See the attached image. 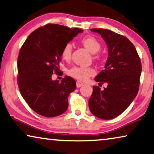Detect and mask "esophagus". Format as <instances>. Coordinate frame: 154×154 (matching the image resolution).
<instances>
[{
    "instance_id": "1",
    "label": "esophagus",
    "mask_w": 154,
    "mask_h": 154,
    "mask_svg": "<svg viewBox=\"0 0 154 154\" xmlns=\"http://www.w3.org/2000/svg\"><path fill=\"white\" fill-rule=\"evenodd\" d=\"M76 84H77V88H80V87H81L82 86H83V85H84V84L82 83V82H80V81H77Z\"/></svg>"
}]
</instances>
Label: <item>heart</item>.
Listing matches in <instances>:
<instances>
[{
    "mask_svg": "<svg viewBox=\"0 0 154 154\" xmlns=\"http://www.w3.org/2000/svg\"><path fill=\"white\" fill-rule=\"evenodd\" d=\"M81 42L84 46L92 54L97 53L101 49V43L100 41L93 36H86L82 38ZM72 44L70 43H66L61 51V58L66 61L70 60L72 54ZM95 70L93 68L77 66H73L68 70V75L70 76L81 81H86L89 77L95 75Z\"/></svg>",
    "mask_w": 154,
    "mask_h": 154,
    "instance_id": "1",
    "label": "heart"
}]
</instances>
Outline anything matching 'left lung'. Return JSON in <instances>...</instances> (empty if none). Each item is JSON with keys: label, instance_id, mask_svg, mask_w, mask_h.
I'll list each match as a JSON object with an SVG mask.
<instances>
[{"label": "left lung", "instance_id": "8db88e82", "mask_svg": "<svg viewBox=\"0 0 154 154\" xmlns=\"http://www.w3.org/2000/svg\"><path fill=\"white\" fill-rule=\"evenodd\" d=\"M100 34L108 48L105 69L95 77L100 84L106 83L103 91L93 86L88 100L90 111L103 120H111L127 109L139 90L141 61L136 48L127 37L106 29H92Z\"/></svg>", "mask_w": 154, "mask_h": 154}]
</instances>
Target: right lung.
Wrapping results in <instances>:
<instances>
[{"label": "right lung", "instance_id": "obj_1", "mask_svg": "<svg viewBox=\"0 0 154 154\" xmlns=\"http://www.w3.org/2000/svg\"><path fill=\"white\" fill-rule=\"evenodd\" d=\"M82 32L79 28L48 24L32 32L22 45L17 61L18 87L36 113L52 118L67 110L68 97L76 88V82L69 76L61 82L53 81L52 75L59 72L64 45Z\"/></svg>", "mask_w": 154, "mask_h": 154}]
</instances>
